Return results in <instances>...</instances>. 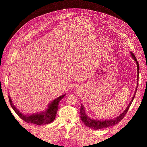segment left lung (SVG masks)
<instances>
[{"label":"left lung","instance_id":"1","mask_svg":"<svg viewBox=\"0 0 147 147\" xmlns=\"http://www.w3.org/2000/svg\"><path fill=\"white\" fill-rule=\"evenodd\" d=\"M130 53H131V56L132 57V58L134 59L136 63L137 67V86L136 88V90L134 92V96H133L131 100L129 102V104H128L126 109L123 111V112L120 114L118 117L115 118L113 119H107V120L105 119L99 120V119H94L90 118L86 113V110L84 105L82 104L81 108H80V118L82 119V121L84 124V125H86L87 127L93 129L97 130V129H104L110 126L116 125L117 124H118L124 118V117L125 116V115L127 112V111L129 109L130 106L132 104L133 100H134L136 94V91H137V86H138V82H139V80H138V77H139V64L138 63L135 55L133 54L132 52L131 51H130Z\"/></svg>","mask_w":147,"mask_h":147}]
</instances>
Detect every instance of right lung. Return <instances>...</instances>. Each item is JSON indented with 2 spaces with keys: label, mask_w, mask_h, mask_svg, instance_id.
<instances>
[{
  "label": "right lung",
  "mask_w": 147,
  "mask_h": 147,
  "mask_svg": "<svg viewBox=\"0 0 147 147\" xmlns=\"http://www.w3.org/2000/svg\"><path fill=\"white\" fill-rule=\"evenodd\" d=\"M65 96V94L57 97L56 99L53 100L48 104V108L45 111L29 115H25L20 112L12 103V100L10 96H8V98H9L10 103L13 110L24 121L28 123L37 124V125H44V124H49L54 121L56 116L57 110H58L59 102Z\"/></svg>",
  "instance_id": "right-lung-1"
}]
</instances>
